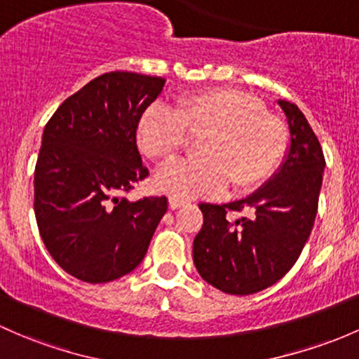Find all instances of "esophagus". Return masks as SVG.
<instances>
[{
	"label": "esophagus",
	"mask_w": 359,
	"mask_h": 359,
	"mask_svg": "<svg viewBox=\"0 0 359 359\" xmlns=\"http://www.w3.org/2000/svg\"><path fill=\"white\" fill-rule=\"evenodd\" d=\"M168 205H170V208L177 210V208H182V206L189 205V201H186V199H182V198H175V196H172V198L168 199Z\"/></svg>",
	"instance_id": "1"
}]
</instances>
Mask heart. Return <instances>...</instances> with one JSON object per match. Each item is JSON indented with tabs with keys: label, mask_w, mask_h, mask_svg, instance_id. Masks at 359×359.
Returning <instances> with one entry per match:
<instances>
[{
	"label": "heart",
	"mask_w": 359,
	"mask_h": 359,
	"mask_svg": "<svg viewBox=\"0 0 359 359\" xmlns=\"http://www.w3.org/2000/svg\"><path fill=\"white\" fill-rule=\"evenodd\" d=\"M201 135L199 158L161 168L154 186L165 194L192 199L220 194L230 186L246 194L266 182L287 148V127L265 111L262 101L233 89L187 94L173 110L151 107L137 123V142L149 160L167 163L186 146L187 136Z\"/></svg>",
	"instance_id": "obj_1"
}]
</instances>
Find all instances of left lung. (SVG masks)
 Here are the masks:
<instances>
[{
  "label": "left lung",
  "instance_id": "1",
  "mask_svg": "<svg viewBox=\"0 0 359 359\" xmlns=\"http://www.w3.org/2000/svg\"><path fill=\"white\" fill-rule=\"evenodd\" d=\"M290 130L280 170L246 199L229 205L201 203L203 227L192 246L199 275L233 296L259 292L280 280L306 244L322 189L325 156L306 116L278 100ZM248 210V217L231 215Z\"/></svg>",
  "mask_w": 359,
  "mask_h": 359
}]
</instances>
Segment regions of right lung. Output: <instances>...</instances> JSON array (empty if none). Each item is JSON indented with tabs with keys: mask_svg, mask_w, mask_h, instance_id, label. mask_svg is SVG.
Segmentation results:
<instances>
[{
	"mask_svg": "<svg viewBox=\"0 0 359 359\" xmlns=\"http://www.w3.org/2000/svg\"><path fill=\"white\" fill-rule=\"evenodd\" d=\"M165 79L108 72L67 97L43 132L34 172V213L43 243L72 277L116 280L144 258L168 208L165 196L129 201L149 175L137 123Z\"/></svg>",
	"mask_w": 359,
	"mask_h": 359,
	"instance_id": "right-lung-1",
	"label": "right lung"
}]
</instances>
